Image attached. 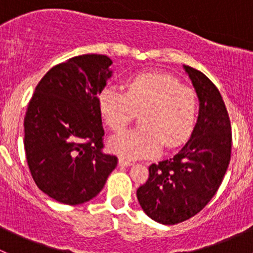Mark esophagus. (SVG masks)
I'll list each match as a JSON object with an SVG mask.
<instances>
[{
  "instance_id": "obj_1",
  "label": "esophagus",
  "mask_w": 253,
  "mask_h": 253,
  "mask_svg": "<svg viewBox=\"0 0 253 253\" xmlns=\"http://www.w3.org/2000/svg\"><path fill=\"white\" fill-rule=\"evenodd\" d=\"M119 165H120V167H131V165H133V163L129 162V160H126V159H122V158H120Z\"/></svg>"
}]
</instances>
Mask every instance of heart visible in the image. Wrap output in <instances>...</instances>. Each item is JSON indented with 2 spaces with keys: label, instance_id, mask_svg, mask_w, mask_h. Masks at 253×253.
Segmentation results:
<instances>
[{
  "label": "heart",
  "instance_id": "1",
  "mask_svg": "<svg viewBox=\"0 0 253 253\" xmlns=\"http://www.w3.org/2000/svg\"><path fill=\"white\" fill-rule=\"evenodd\" d=\"M106 125L121 131L139 112L141 126L115 134L110 150L126 159L155 155L163 144L175 148L188 138L197 114V96L164 73H141L126 84V93L106 85L98 95Z\"/></svg>",
  "mask_w": 253,
  "mask_h": 253
}]
</instances>
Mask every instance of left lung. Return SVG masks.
Masks as SVG:
<instances>
[{
	"mask_svg": "<svg viewBox=\"0 0 253 253\" xmlns=\"http://www.w3.org/2000/svg\"><path fill=\"white\" fill-rule=\"evenodd\" d=\"M200 100L191 138L170 159L149 167L137 198L149 218L174 225L200 213L223 181L231 157V125L218 88L200 71L183 66Z\"/></svg>",
	"mask_w": 253,
	"mask_h": 253,
	"instance_id": "8db88e82",
	"label": "left lung"
}]
</instances>
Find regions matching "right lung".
<instances>
[{"instance_id": "1", "label": "right lung", "mask_w": 253, "mask_h": 253, "mask_svg": "<svg viewBox=\"0 0 253 253\" xmlns=\"http://www.w3.org/2000/svg\"><path fill=\"white\" fill-rule=\"evenodd\" d=\"M105 55H82L51 68L35 88L24 117L28 167L48 197L76 206L95 197L117 167L103 153L98 95L112 76Z\"/></svg>"}]
</instances>
